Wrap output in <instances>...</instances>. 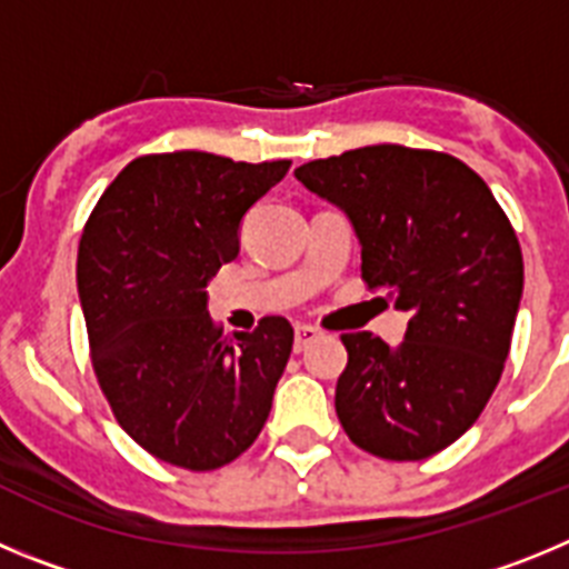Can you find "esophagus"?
Listing matches in <instances>:
<instances>
[{
	"mask_svg": "<svg viewBox=\"0 0 569 569\" xmlns=\"http://www.w3.org/2000/svg\"><path fill=\"white\" fill-rule=\"evenodd\" d=\"M319 330L313 328V325H299V328H296V350H305V347L310 345V341H316L319 339Z\"/></svg>",
	"mask_w": 569,
	"mask_h": 569,
	"instance_id": "esophagus-1",
	"label": "esophagus"
}]
</instances>
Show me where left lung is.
Returning a JSON list of instances; mask_svg holds the SVG:
<instances>
[{"label":"left lung","mask_w":569,"mask_h":569,"mask_svg":"<svg viewBox=\"0 0 569 569\" xmlns=\"http://www.w3.org/2000/svg\"><path fill=\"white\" fill-rule=\"evenodd\" d=\"M341 208L361 279L410 313L405 341L345 333L336 413L356 447L421 461L465 436L510 353L525 261L510 219L476 170L439 150L370 144L296 168Z\"/></svg>","instance_id":"1"}]
</instances>
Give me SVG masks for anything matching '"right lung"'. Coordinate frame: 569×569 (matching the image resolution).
I'll return each mask as SVG.
<instances>
[{"label": "right lung", "instance_id": "right-lung-1", "mask_svg": "<svg viewBox=\"0 0 569 569\" xmlns=\"http://www.w3.org/2000/svg\"><path fill=\"white\" fill-rule=\"evenodd\" d=\"M288 168L202 150L139 156L84 224L77 284L93 373L124 433L159 461L219 470L268 421L293 328L264 316L228 339L208 281L239 256L241 219Z\"/></svg>", "mask_w": 569, "mask_h": 569}]
</instances>
